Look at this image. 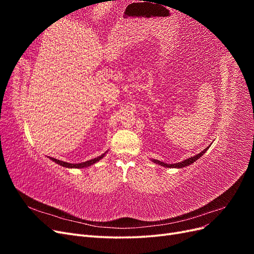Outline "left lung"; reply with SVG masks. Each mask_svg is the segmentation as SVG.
<instances>
[{"instance_id":"1","label":"left lung","mask_w":254,"mask_h":254,"mask_svg":"<svg viewBox=\"0 0 254 254\" xmlns=\"http://www.w3.org/2000/svg\"><path fill=\"white\" fill-rule=\"evenodd\" d=\"M210 147V146H209ZM209 147H206L204 150H202L200 153H198V155H196V156H194V157H190V158H189V159H187V160H184V161H182V162H179V163H175V164H167V163H164V162H161V161H159V160H152V162H155V163H157V164H159V165H161V166H164V167H168V168H171V167H173V168H182V167H184V166H188V165H190V164H191V163H194L196 160H198L199 158H200L203 153L207 150V148Z\"/></svg>"}]
</instances>
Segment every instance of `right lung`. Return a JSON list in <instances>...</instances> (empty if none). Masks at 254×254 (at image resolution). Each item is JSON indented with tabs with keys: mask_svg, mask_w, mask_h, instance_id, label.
I'll return each mask as SVG.
<instances>
[{
	"mask_svg": "<svg viewBox=\"0 0 254 254\" xmlns=\"http://www.w3.org/2000/svg\"><path fill=\"white\" fill-rule=\"evenodd\" d=\"M105 156V153L102 156H99L95 159H92V160H89V161H86V162H81V163H78V164H72V163H67V162H64V161H60V160H57L55 158H51V160H53L54 162H56L57 164L64 166V167H67V168H82V167H87V166H90L92 164H94L95 162H97V161L101 160L103 157Z\"/></svg>",
	"mask_w": 254,
	"mask_h": 254,
	"instance_id": "right-lung-1",
	"label": "right lung"
}]
</instances>
